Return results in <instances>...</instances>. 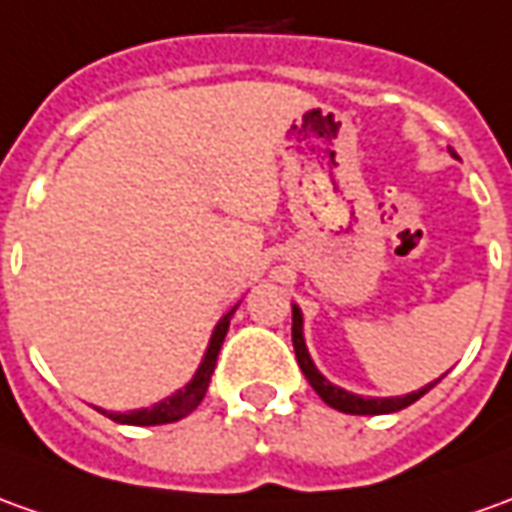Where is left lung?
I'll return each instance as SVG.
<instances>
[{
    "label": "left lung",
    "mask_w": 512,
    "mask_h": 512,
    "mask_svg": "<svg viewBox=\"0 0 512 512\" xmlns=\"http://www.w3.org/2000/svg\"><path fill=\"white\" fill-rule=\"evenodd\" d=\"M291 319H294V322H291V342H294V353H297V361H300V370L305 373V378H308V384L316 389V395L328 403V406L344 412V415H389V412H401L406 406H412L417 398H423V395L440 381V378H437L429 387L409 392V395H403V398H361V395H353V392H347V389L342 387H333L328 378L316 370L314 361L308 356L305 336H302V314L297 305L291 308Z\"/></svg>",
    "instance_id": "1"
}]
</instances>
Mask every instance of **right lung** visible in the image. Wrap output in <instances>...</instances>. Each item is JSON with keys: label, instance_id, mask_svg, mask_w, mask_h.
<instances>
[{"label": "right lung", "instance_id": "1", "mask_svg": "<svg viewBox=\"0 0 512 512\" xmlns=\"http://www.w3.org/2000/svg\"><path fill=\"white\" fill-rule=\"evenodd\" d=\"M238 308V305H235ZM235 308L224 314V319L215 325L212 330V339L210 347H207V353L201 358V367L193 375V381L187 384V387L176 389L170 398L165 401L154 403L151 409H134V412H128V415H120V412H103L106 417H111L114 423H125V426H162V423H173V420H182L187 417L193 409H196L198 403L204 401V395H207V387H210V378L212 370H215V361H218V350H221V344H224V336H227L229 330V319L235 314Z\"/></svg>", "mask_w": 512, "mask_h": 512}]
</instances>
